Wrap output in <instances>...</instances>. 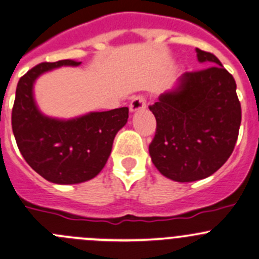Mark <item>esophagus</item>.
I'll list each match as a JSON object with an SVG mask.
<instances>
[{
	"instance_id": "34e87169",
	"label": "esophagus",
	"mask_w": 259,
	"mask_h": 259,
	"mask_svg": "<svg viewBox=\"0 0 259 259\" xmlns=\"http://www.w3.org/2000/svg\"><path fill=\"white\" fill-rule=\"evenodd\" d=\"M146 107V98L143 96H137L132 100L130 103V111L131 112H137L140 110H143Z\"/></svg>"
}]
</instances>
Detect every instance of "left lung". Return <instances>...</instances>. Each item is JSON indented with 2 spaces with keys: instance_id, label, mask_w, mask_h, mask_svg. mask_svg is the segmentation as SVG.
<instances>
[{
  "instance_id": "8db88e82",
  "label": "left lung",
  "mask_w": 259,
  "mask_h": 259,
  "mask_svg": "<svg viewBox=\"0 0 259 259\" xmlns=\"http://www.w3.org/2000/svg\"><path fill=\"white\" fill-rule=\"evenodd\" d=\"M204 70L186 72L149 110L157 121L149 154L172 181L193 182L218 170L233 152L241 103L233 76L213 53L196 49Z\"/></svg>"
}]
</instances>
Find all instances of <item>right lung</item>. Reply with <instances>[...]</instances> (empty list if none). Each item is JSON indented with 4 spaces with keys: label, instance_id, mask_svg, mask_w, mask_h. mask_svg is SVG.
<instances>
[{
    "label": "right lung",
    "instance_id": "1",
    "mask_svg": "<svg viewBox=\"0 0 259 259\" xmlns=\"http://www.w3.org/2000/svg\"><path fill=\"white\" fill-rule=\"evenodd\" d=\"M79 63L72 60L39 63L21 77L16 89L12 131L17 147L32 169L57 185H76L96 177L128 118V107L91 112L72 119L41 113L33 97L34 81L45 72Z\"/></svg>",
    "mask_w": 259,
    "mask_h": 259
}]
</instances>
